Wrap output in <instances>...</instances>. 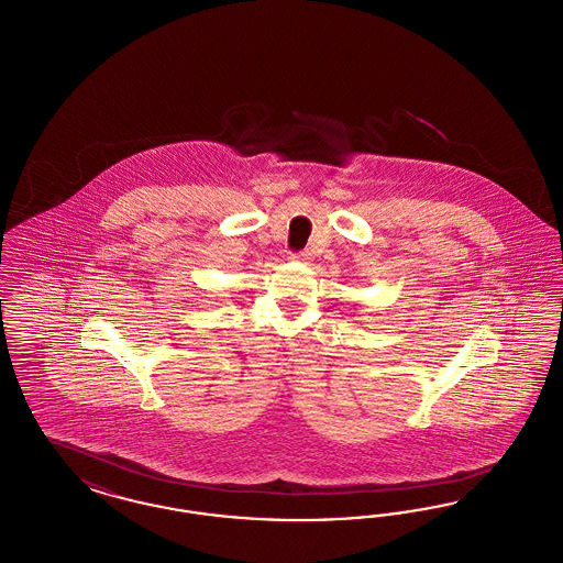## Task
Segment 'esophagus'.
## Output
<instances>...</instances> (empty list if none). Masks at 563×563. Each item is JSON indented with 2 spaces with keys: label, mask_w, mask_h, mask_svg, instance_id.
Returning <instances> with one entry per match:
<instances>
[{
  "label": "esophagus",
  "mask_w": 563,
  "mask_h": 563,
  "mask_svg": "<svg viewBox=\"0 0 563 563\" xmlns=\"http://www.w3.org/2000/svg\"><path fill=\"white\" fill-rule=\"evenodd\" d=\"M291 260H295V262H303V264H308L311 260V253L310 252H299V253H291L289 255Z\"/></svg>",
  "instance_id": "esophagus-1"
}]
</instances>
